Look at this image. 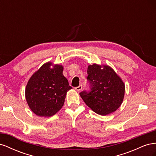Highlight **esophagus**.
<instances>
[{
  "mask_svg": "<svg viewBox=\"0 0 156 156\" xmlns=\"http://www.w3.org/2000/svg\"><path fill=\"white\" fill-rule=\"evenodd\" d=\"M82 88H83V86H82V85H79V87H75V89L76 90H77V91L81 90Z\"/></svg>",
  "mask_w": 156,
  "mask_h": 156,
  "instance_id": "obj_1",
  "label": "esophagus"
}]
</instances>
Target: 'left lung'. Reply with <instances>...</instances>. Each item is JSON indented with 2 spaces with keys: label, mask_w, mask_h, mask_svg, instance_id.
<instances>
[{
  "label": "left lung",
  "mask_w": 156,
  "mask_h": 156,
  "mask_svg": "<svg viewBox=\"0 0 156 156\" xmlns=\"http://www.w3.org/2000/svg\"><path fill=\"white\" fill-rule=\"evenodd\" d=\"M87 73L90 89L79 93L84 103L98 115L115 112L124 96L125 86L122 79L108 66L101 69L99 65H90Z\"/></svg>",
  "instance_id": "obj_1"
}]
</instances>
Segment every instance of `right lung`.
Segmentation results:
<instances>
[{"label": "right lung", "instance_id": "obj_1", "mask_svg": "<svg viewBox=\"0 0 156 156\" xmlns=\"http://www.w3.org/2000/svg\"><path fill=\"white\" fill-rule=\"evenodd\" d=\"M51 62L44 64L29 79L26 100L32 111L40 116H51L64 105L67 92L72 87L63 75V67Z\"/></svg>", "mask_w": 156, "mask_h": 156}]
</instances>
